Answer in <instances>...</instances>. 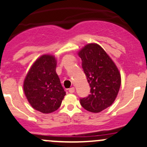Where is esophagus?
<instances>
[{
  "mask_svg": "<svg viewBox=\"0 0 147 147\" xmlns=\"http://www.w3.org/2000/svg\"><path fill=\"white\" fill-rule=\"evenodd\" d=\"M69 92H70V93H73V92H75V88H74V87H72V88H69Z\"/></svg>",
  "mask_w": 147,
  "mask_h": 147,
  "instance_id": "esophagus-1",
  "label": "esophagus"
}]
</instances>
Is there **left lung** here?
<instances>
[{
    "instance_id": "8db88e82",
    "label": "left lung",
    "mask_w": 147,
    "mask_h": 147,
    "mask_svg": "<svg viewBox=\"0 0 147 147\" xmlns=\"http://www.w3.org/2000/svg\"><path fill=\"white\" fill-rule=\"evenodd\" d=\"M90 86V94L80 104L92 113H99L113 104L121 83V73L112 59L100 45L88 44L78 52Z\"/></svg>"
}]
</instances>
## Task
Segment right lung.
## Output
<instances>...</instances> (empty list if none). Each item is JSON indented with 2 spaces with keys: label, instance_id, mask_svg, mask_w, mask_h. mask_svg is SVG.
Returning <instances> with one entry per match:
<instances>
[{
  "label": "right lung",
  "instance_id": "1",
  "mask_svg": "<svg viewBox=\"0 0 147 147\" xmlns=\"http://www.w3.org/2000/svg\"><path fill=\"white\" fill-rule=\"evenodd\" d=\"M54 55H43L31 65L24 81V91L34 109L50 113L60 107L66 92L56 72Z\"/></svg>",
  "mask_w": 147,
  "mask_h": 147
}]
</instances>
